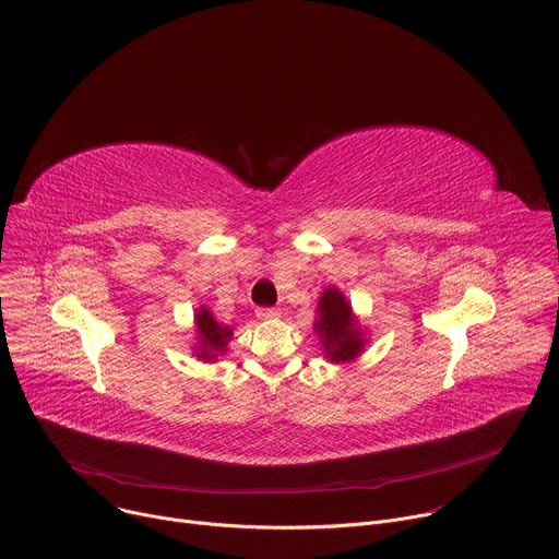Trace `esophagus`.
I'll list each match as a JSON object with an SVG mask.
<instances>
[{
	"mask_svg": "<svg viewBox=\"0 0 559 559\" xmlns=\"http://www.w3.org/2000/svg\"><path fill=\"white\" fill-rule=\"evenodd\" d=\"M277 316H280V308H275V306H260L258 308V318L260 320H273Z\"/></svg>",
	"mask_w": 559,
	"mask_h": 559,
	"instance_id": "esophagus-1",
	"label": "esophagus"
}]
</instances>
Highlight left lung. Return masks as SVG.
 I'll return each instance as SVG.
<instances>
[{"label":"left lung","mask_w":559,"mask_h":559,"mask_svg":"<svg viewBox=\"0 0 559 559\" xmlns=\"http://www.w3.org/2000/svg\"><path fill=\"white\" fill-rule=\"evenodd\" d=\"M320 320L316 322V331L322 340V346L326 350V357L331 361H350L359 355L364 340L353 322L350 304L344 299V295L335 288H329L318 306Z\"/></svg>","instance_id":"1"}]
</instances>
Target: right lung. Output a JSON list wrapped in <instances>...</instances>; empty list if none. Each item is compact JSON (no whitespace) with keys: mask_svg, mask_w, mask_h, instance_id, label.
I'll return each instance as SVG.
<instances>
[{"mask_svg":"<svg viewBox=\"0 0 559 559\" xmlns=\"http://www.w3.org/2000/svg\"><path fill=\"white\" fill-rule=\"evenodd\" d=\"M195 324H198V337H200V348H198V357L211 361L217 355H222L226 350L228 340L233 337V331L228 326H219L209 308H200L195 316Z\"/></svg>","mask_w":559,"mask_h":559,"instance_id":"add662e5","label":"right lung"}]
</instances>
